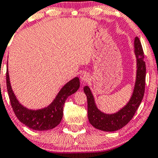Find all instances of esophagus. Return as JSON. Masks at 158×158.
<instances>
[{
  "label": "esophagus",
  "instance_id": "34e87169",
  "mask_svg": "<svg viewBox=\"0 0 158 158\" xmlns=\"http://www.w3.org/2000/svg\"><path fill=\"white\" fill-rule=\"evenodd\" d=\"M80 79H81V81L83 82H86L89 81V75L87 73H82V74L80 75Z\"/></svg>",
  "mask_w": 158,
  "mask_h": 158
}]
</instances>
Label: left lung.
I'll list each match as a JSON object with an SVG mask.
<instances>
[{
    "label": "left lung",
    "mask_w": 158,
    "mask_h": 158,
    "mask_svg": "<svg viewBox=\"0 0 158 158\" xmlns=\"http://www.w3.org/2000/svg\"><path fill=\"white\" fill-rule=\"evenodd\" d=\"M134 53L136 58V75L133 91L125 106L114 114H106L98 108L94 98L88 85L84 87L87 96L88 118L96 129L105 132H114L125 127L132 119L144 97L145 85L146 67L144 53L139 38L134 40Z\"/></svg>",
    "instance_id": "8db88e82"
}]
</instances>
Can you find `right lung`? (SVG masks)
Here are the masks:
<instances>
[{
    "label": "right lung",
    "mask_w": 158,
    "mask_h": 158,
    "mask_svg": "<svg viewBox=\"0 0 158 158\" xmlns=\"http://www.w3.org/2000/svg\"><path fill=\"white\" fill-rule=\"evenodd\" d=\"M6 78L10 101L16 117L29 129L37 131L52 129L60 124L63 117V110L66 98L77 92L80 86L79 77L76 76L61 88L55 98L49 105L35 110L23 106L17 99L11 87L8 67L6 69Z\"/></svg>",
    "instance_id": "right-lung-1"
}]
</instances>
